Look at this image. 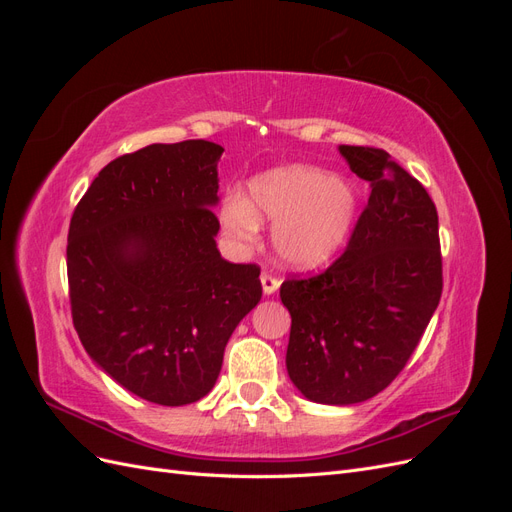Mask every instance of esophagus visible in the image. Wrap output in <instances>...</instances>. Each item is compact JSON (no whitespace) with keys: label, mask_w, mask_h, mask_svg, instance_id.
I'll return each instance as SVG.
<instances>
[{"label":"esophagus","mask_w":512,"mask_h":512,"mask_svg":"<svg viewBox=\"0 0 512 512\" xmlns=\"http://www.w3.org/2000/svg\"><path fill=\"white\" fill-rule=\"evenodd\" d=\"M260 282H262V290H265V294H273L277 288H280V277H275L269 271L260 275Z\"/></svg>","instance_id":"esophagus-1"}]
</instances>
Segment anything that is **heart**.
Returning <instances> with one entry per match:
<instances>
[{
	"mask_svg": "<svg viewBox=\"0 0 512 512\" xmlns=\"http://www.w3.org/2000/svg\"><path fill=\"white\" fill-rule=\"evenodd\" d=\"M359 211V194L346 179L309 166L269 170L250 183V203L230 196L222 207V226L239 241L258 235L260 220L275 224V250L290 265L316 267L327 262L350 235Z\"/></svg>",
	"mask_w": 512,
	"mask_h": 512,
	"instance_id": "heart-1",
	"label": "heart"
}]
</instances>
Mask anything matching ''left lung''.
<instances>
[{"label": "left lung", "mask_w": 512, "mask_h": 512, "mask_svg": "<svg viewBox=\"0 0 512 512\" xmlns=\"http://www.w3.org/2000/svg\"><path fill=\"white\" fill-rule=\"evenodd\" d=\"M369 198L344 254L280 288L288 376L316 404H359L406 367L442 297L438 211L423 183L376 147L342 145Z\"/></svg>", "instance_id": "left-lung-1"}]
</instances>
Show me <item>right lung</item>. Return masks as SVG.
I'll return each instance as SVG.
<instances>
[{
  "mask_svg": "<svg viewBox=\"0 0 512 512\" xmlns=\"http://www.w3.org/2000/svg\"><path fill=\"white\" fill-rule=\"evenodd\" d=\"M222 151L181 141L119 156L70 220L74 329L108 376L151 404L205 397L262 297L260 267L232 265L215 247Z\"/></svg>",
  "mask_w": 512,
  "mask_h": 512,
  "instance_id": "1",
  "label": "right lung"
}]
</instances>
